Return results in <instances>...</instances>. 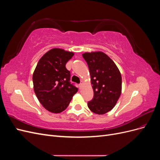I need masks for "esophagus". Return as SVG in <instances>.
Wrapping results in <instances>:
<instances>
[{"label":"esophagus","mask_w":160,"mask_h":160,"mask_svg":"<svg viewBox=\"0 0 160 160\" xmlns=\"http://www.w3.org/2000/svg\"><path fill=\"white\" fill-rule=\"evenodd\" d=\"M82 85H83V83H80L79 84V87L80 89L82 88Z\"/></svg>","instance_id":"esophagus-1"}]
</instances>
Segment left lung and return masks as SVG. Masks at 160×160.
Masks as SVG:
<instances>
[{
    "label": "left lung",
    "mask_w": 160,
    "mask_h": 160,
    "mask_svg": "<svg viewBox=\"0 0 160 160\" xmlns=\"http://www.w3.org/2000/svg\"><path fill=\"white\" fill-rule=\"evenodd\" d=\"M93 85V98L88 106L93 113L102 115L112 109L122 93V75L115 62L103 52H85Z\"/></svg>",
    "instance_id": "obj_1"
}]
</instances>
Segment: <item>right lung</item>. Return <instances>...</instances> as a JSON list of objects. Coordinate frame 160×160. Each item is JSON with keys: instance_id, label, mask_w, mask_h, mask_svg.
<instances>
[{"instance_id": "right-lung-1", "label": "right lung", "mask_w": 160, "mask_h": 160, "mask_svg": "<svg viewBox=\"0 0 160 160\" xmlns=\"http://www.w3.org/2000/svg\"><path fill=\"white\" fill-rule=\"evenodd\" d=\"M73 55V52L52 49L41 58L34 71L35 93L43 107L51 113L64 111L78 91L70 81V71L65 67Z\"/></svg>"}]
</instances>
